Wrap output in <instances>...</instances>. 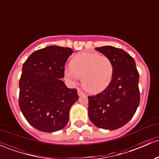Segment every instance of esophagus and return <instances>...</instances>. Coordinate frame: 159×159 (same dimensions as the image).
<instances>
[{
  "instance_id": "1",
  "label": "esophagus",
  "mask_w": 159,
  "mask_h": 159,
  "mask_svg": "<svg viewBox=\"0 0 159 159\" xmlns=\"http://www.w3.org/2000/svg\"><path fill=\"white\" fill-rule=\"evenodd\" d=\"M78 96H83V95H84V93L82 90H80V89H78Z\"/></svg>"
}]
</instances>
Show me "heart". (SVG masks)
<instances>
[{
	"instance_id": "obj_1",
	"label": "heart",
	"mask_w": 159,
	"mask_h": 159,
	"mask_svg": "<svg viewBox=\"0 0 159 159\" xmlns=\"http://www.w3.org/2000/svg\"><path fill=\"white\" fill-rule=\"evenodd\" d=\"M72 83L81 78L82 86L90 93H98L107 88L114 75V65L110 58L96 53H80L72 57L70 67L64 71Z\"/></svg>"
}]
</instances>
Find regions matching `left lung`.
Wrapping results in <instances>:
<instances>
[{
	"label": "left lung",
	"mask_w": 159,
	"mask_h": 159,
	"mask_svg": "<svg viewBox=\"0 0 159 159\" xmlns=\"http://www.w3.org/2000/svg\"><path fill=\"white\" fill-rule=\"evenodd\" d=\"M96 49L110 58L114 75L105 90L88 96V116L98 128L115 130L131 120L139 105V73L134 58L123 49L110 45Z\"/></svg>",
	"instance_id": "left-lung-1"
}]
</instances>
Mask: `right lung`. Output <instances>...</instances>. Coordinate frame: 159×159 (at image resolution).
<instances>
[{
    "label": "right lung",
    "mask_w": 159,
    "mask_h": 159,
    "mask_svg": "<svg viewBox=\"0 0 159 159\" xmlns=\"http://www.w3.org/2000/svg\"><path fill=\"white\" fill-rule=\"evenodd\" d=\"M72 53L69 48L51 45L32 53L23 64L19 107L37 130L54 132L68 123L69 111L78 96L77 90L68 88L61 78Z\"/></svg>",
    "instance_id": "right-lung-1"
}]
</instances>
